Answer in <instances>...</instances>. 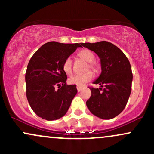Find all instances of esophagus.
Returning <instances> with one entry per match:
<instances>
[{
    "instance_id": "esophagus-1",
    "label": "esophagus",
    "mask_w": 154,
    "mask_h": 154,
    "mask_svg": "<svg viewBox=\"0 0 154 154\" xmlns=\"http://www.w3.org/2000/svg\"><path fill=\"white\" fill-rule=\"evenodd\" d=\"M77 91H78V92H80V91H82V90L83 89V88H82V87H79V86H77Z\"/></svg>"
}]
</instances>
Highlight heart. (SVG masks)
Returning <instances> with one entry per match:
<instances>
[{
  "label": "heart",
  "instance_id": "heart-1",
  "mask_svg": "<svg viewBox=\"0 0 154 154\" xmlns=\"http://www.w3.org/2000/svg\"><path fill=\"white\" fill-rule=\"evenodd\" d=\"M77 56L85 61L88 62V66L87 70L91 69L93 72L97 71V66L93 62L95 60V55L92 51L88 49H82L77 53ZM63 70L67 75H71L72 72V61L71 58H67L63 63ZM93 75L91 72L88 71L82 75H76L72 76L68 79V82L70 85H75L79 86V87H83L86 83L91 81L93 78Z\"/></svg>",
  "mask_w": 154,
  "mask_h": 154
}]
</instances>
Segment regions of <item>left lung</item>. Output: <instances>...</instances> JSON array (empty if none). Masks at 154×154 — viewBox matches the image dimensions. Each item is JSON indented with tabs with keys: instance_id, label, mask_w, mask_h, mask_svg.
Segmentation results:
<instances>
[{
	"instance_id": "left-lung-1",
	"label": "left lung",
	"mask_w": 154,
	"mask_h": 154,
	"mask_svg": "<svg viewBox=\"0 0 154 154\" xmlns=\"http://www.w3.org/2000/svg\"><path fill=\"white\" fill-rule=\"evenodd\" d=\"M82 45L100 58L101 74L93 83L104 88H89L91 96L86 105L95 116L112 119L124 110L131 93L132 73L130 61L119 48L109 42Z\"/></svg>"
}]
</instances>
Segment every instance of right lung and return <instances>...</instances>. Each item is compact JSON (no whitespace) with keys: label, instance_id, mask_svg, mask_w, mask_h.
<instances>
[{"label":"right lung","instance_id":"1","mask_svg":"<svg viewBox=\"0 0 154 154\" xmlns=\"http://www.w3.org/2000/svg\"><path fill=\"white\" fill-rule=\"evenodd\" d=\"M82 43L44 44L32 56L25 75L26 94L33 111L52 121L66 114L77 94L75 85H66L63 63Z\"/></svg>","mask_w":154,"mask_h":154}]
</instances>
